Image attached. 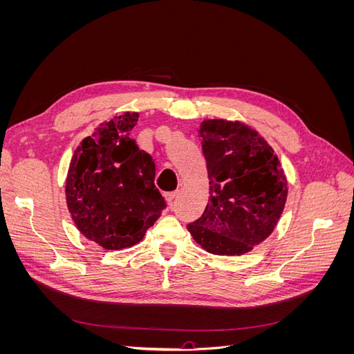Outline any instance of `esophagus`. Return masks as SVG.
<instances>
[{"mask_svg": "<svg viewBox=\"0 0 354 354\" xmlns=\"http://www.w3.org/2000/svg\"><path fill=\"white\" fill-rule=\"evenodd\" d=\"M164 196H165L167 202L171 205V203H173V201H174L176 196H177V190H174V192H167V194H165Z\"/></svg>", "mask_w": 354, "mask_h": 354, "instance_id": "34e87169", "label": "esophagus"}]
</instances>
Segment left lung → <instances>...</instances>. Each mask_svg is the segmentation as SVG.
I'll list each match as a JSON object with an SVG mask.
<instances>
[{
	"label": "left lung",
	"mask_w": 354,
	"mask_h": 354,
	"mask_svg": "<svg viewBox=\"0 0 354 354\" xmlns=\"http://www.w3.org/2000/svg\"><path fill=\"white\" fill-rule=\"evenodd\" d=\"M199 134L209 202L187 230L211 254L250 252L270 236L285 208L288 187L279 159L259 133L242 122L207 120Z\"/></svg>",
	"instance_id": "1"
}]
</instances>
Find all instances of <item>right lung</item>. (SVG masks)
Listing matches in <instances>:
<instances>
[{
    "instance_id": "1",
    "label": "right lung",
    "mask_w": 354,
    "mask_h": 354,
    "mask_svg": "<svg viewBox=\"0 0 354 354\" xmlns=\"http://www.w3.org/2000/svg\"><path fill=\"white\" fill-rule=\"evenodd\" d=\"M138 113L102 124L75 151L66 178L72 220L106 250L140 242L167 203L155 186V160L131 138Z\"/></svg>"
}]
</instances>
